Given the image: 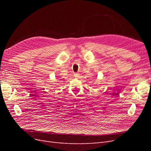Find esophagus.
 Returning <instances> with one entry per match:
<instances>
[{"label": "esophagus", "instance_id": "34e87169", "mask_svg": "<svg viewBox=\"0 0 151 151\" xmlns=\"http://www.w3.org/2000/svg\"><path fill=\"white\" fill-rule=\"evenodd\" d=\"M74 76L75 77H79L80 76V74L79 73H74Z\"/></svg>", "mask_w": 151, "mask_h": 151}]
</instances>
